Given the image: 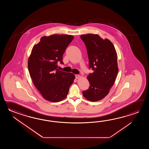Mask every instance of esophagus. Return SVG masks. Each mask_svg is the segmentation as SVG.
Wrapping results in <instances>:
<instances>
[{"label": "esophagus", "instance_id": "esophagus-1", "mask_svg": "<svg viewBox=\"0 0 149 149\" xmlns=\"http://www.w3.org/2000/svg\"><path fill=\"white\" fill-rule=\"evenodd\" d=\"M75 77H76V79H78V78H79V77H80V76H79V74H76L75 75Z\"/></svg>", "mask_w": 149, "mask_h": 149}]
</instances>
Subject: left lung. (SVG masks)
I'll return each instance as SVG.
<instances>
[{
    "mask_svg": "<svg viewBox=\"0 0 149 149\" xmlns=\"http://www.w3.org/2000/svg\"><path fill=\"white\" fill-rule=\"evenodd\" d=\"M80 38L87 48L89 68L93 70L87 76L89 87L82 94L90 101H97L108 95L115 82L118 72L117 54L108 39L103 40L96 34L81 35Z\"/></svg>",
    "mask_w": 149,
    "mask_h": 149,
    "instance_id": "left-lung-1",
    "label": "left lung"
}]
</instances>
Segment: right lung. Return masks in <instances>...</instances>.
I'll return each instance as SVG.
<instances>
[{
	"label": "right lung",
	"instance_id": "obj_1",
	"mask_svg": "<svg viewBox=\"0 0 149 149\" xmlns=\"http://www.w3.org/2000/svg\"><path fill=\"white\" fill-rule=\"evenodd\" d=\"M74 37L71 35L44 36L35 45L29 57L28 70L34 85L43 97L57 102L67 97L75 76L57 69L63 64V55Z\"/></svg>",
	"mask_w": 149,
	"mask_h": 149
}]
</instances>
